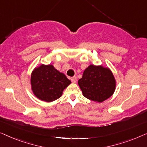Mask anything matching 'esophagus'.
<instances>
[{
    "mask_svg": "<svg viewBox=\"0 0 147 147\" xmlns=\"http://www.w3.org/2000/svg\"><path fill=\"white\" fill-rule=\"evenodd\" d=\"M71 80L72 82H74H74H76V76H73V77H71Z\"/></svg>",
    "mask_w": 147,
    "mask_h": 147,
    "instance_id": "1",
    "label": "esophagus"
}]
</instances>
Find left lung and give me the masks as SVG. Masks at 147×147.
Listing matches in <instances>:
<instances>
[{
	"label": "left lung",
	"instance_id": "obj_1",
	"mask_svg": "<svg viewBox=\"0 0 147 147\" xmlns=\"http://www.w3.org/2000/svg\"><path fill=\"white\" fill-rule=\"evenodd\" d=\"M78 86L84 97L102 102L112 96L116 88V80L109 67L90 65L78 80Z\"/></svg>",
	"mask_w": 147,
	"mask_h": 147
}]
</instances>
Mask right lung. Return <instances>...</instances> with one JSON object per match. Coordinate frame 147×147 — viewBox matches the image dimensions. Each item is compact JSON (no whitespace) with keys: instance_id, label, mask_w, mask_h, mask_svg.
Returning <instances> with one entry per match:
<instances>
[{"instance_id":"1","label":"right lung","mask_w":147,"mask_h":147,"mask_svg":"<svg viewBox=\"0 0 147 147\" xmlns=\"http://www.w3.org/2000/svg\"><path fill=\"white\" fill-rule=\"evenodd\" d=\"M71 83L65 74L53 65L42 64L34 68L30 76L33 94L39 100L51 102L60 98L63 90Z\"/></svg>"}]
</instances>
